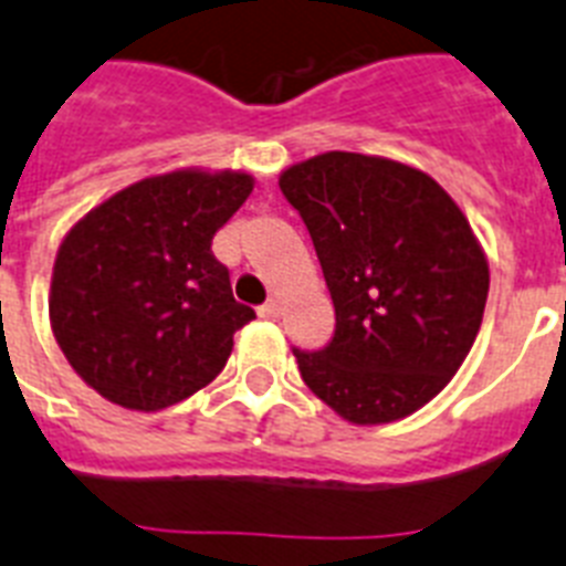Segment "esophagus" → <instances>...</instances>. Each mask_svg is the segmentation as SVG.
Returning a JSON list of instances; mask_svg holds the SVG:
<instances>
[{"label":"esophagus","instance_id":"1","mask_svg":"<svg viewBox=\"0 0 566 566\" xmlns=\"http://www.w3.org/2000/svg\"><path fill=\"white\" fill-rule=\"evenodd\" d=\"M261 316H268V319H279V316H282V302H279V298H270L268 305H261Z\"/></svg>","mask_w":566,"mask_h":566}]
</instances>
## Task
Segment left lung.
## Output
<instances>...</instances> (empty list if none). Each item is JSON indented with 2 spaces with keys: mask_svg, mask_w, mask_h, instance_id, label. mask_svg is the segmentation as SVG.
Returning a JSON list of instances; mask_svg holds the SVG:
<instances>
[{
  "mask_svg": "<svg viewBox=\"0 0 566 566\" xmlns=\"http://www.w3.org/2000/svg\"><path fill=\"white\" fill-rule=\"evenodd\" d=\"M302 214L337 328L298 352L307 389L352 424H389L433 401L474 346L489 259L433 177L384 156L328 154L279 177Z\"/></svg>",
  "mask_w": 566,
  "mask_h": 566,
  "instance_id": "obj_1",
  "label": "left lung"
}]
</instances>
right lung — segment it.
Listing matches in <instances>:
<instances>
[{"label":"right lung","mask_w":566,"mask_h":566,"mask_svg":"<svg viewBox=\"0 0 566 566\" xmlns=\"http://www.w3.org/2000/svg\"><path fill=\"white\" fill-rule=\"evenodd\" d=\"M252 186V174L182 168L122 188L69 229L49 319L86 387L156 412L218 378L255 311L235 302L211 238Z\"/></svg>","instance_id":"right-lung-1"}]
</instances>
